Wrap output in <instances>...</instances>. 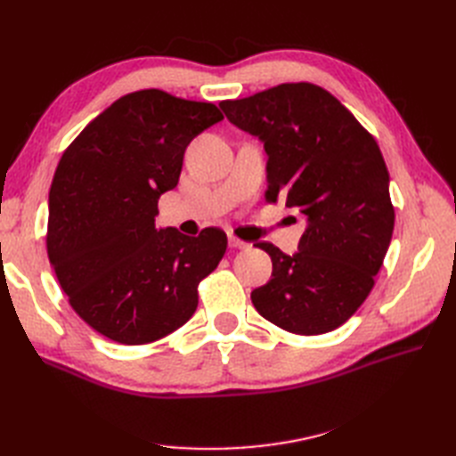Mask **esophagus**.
<instances>
[{
	"label": "esophagus",
	"instance_id": "34e87169",
	"mask_svg": "<svg viewBox=\"0 0 456 456\" xmlns=\"http://www.w3.org/2000/svg\"><path fill=\"white\" fill-rule=\"evenodd\" d=\"M228 245L232 247V249H247V247H249V243L241 241V240L236 238V236H228Z\"/></svg>",
	"mask_w": 456,
	"mask_h": 456
}]
</instances>
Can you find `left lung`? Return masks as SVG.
Listing matches in <instances>:
<instances>
[{"label": "left lung", "instance_id": "8db88e82", "mask_svg": "<svg viewBox=\"0 0 456 456\" xmlns=\"http://www.w3.org/2000/svg\"><path fill=\"white\" fill-rule=\"evenodd\" d=\"M220 108L265 142L266 201L306 216L298 253L262 241L272 280L251 293L256 312L289 333H329L369 297L394 232L390 175L372 134L320 86L281 84Z\"/></svg>", "mask_w": 456, "mask_h": 456}]
</instances>
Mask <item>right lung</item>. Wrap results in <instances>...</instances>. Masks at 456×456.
Instances as JSON below:
<instances>
[{
  "label": "right lung",
  "mask_w": 456,
  "mask_h": 456,
  "mask_svg": "<svg viewBox=\"0 0 456 456\" xmlns=\"http://www.w3.org/2000/svg\"><path fill=\"white\" fill-rule=\"evenodd\" d=\"M213 102L159 89L121 96L64 150L49 190L47 255L74 312L136 346L167 337L198 308V285L223 260L226 233L156 228L184 150L223 119Z\"/></svg>",
  "instance_id": "obj_1"
}]
</instances>
